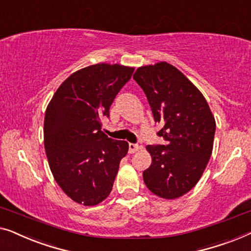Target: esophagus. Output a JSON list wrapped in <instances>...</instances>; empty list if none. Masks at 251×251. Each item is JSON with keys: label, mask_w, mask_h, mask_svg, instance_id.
<instances>
[{"label": "esophagus", "mask_w": 251, "mask_h": 251, "mask_svg": "<svg viewBox=\"0 0 251 251\" xmlns=\"http://www.w3.org/2000/svg\"><path fill=\"white\" fill-rule=\"evenodd\" d=\"M129 152L130 153H134V152H136V151L137 150H139L140 149V146H139V144H135V143H129Z\"/></svg>", "instance_id": "esophagus-1"}]
</instances>
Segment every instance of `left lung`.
Here are the masks:
<instances>
[{"mask_svg":"<svg viewBox=\"0 0 251 251\" xmlns=\"http://www.w3.org/2000/svg\"><path fill=\"white\" fill-rule=\"evenodd\" d=\"M133 78L162 125L157 135L166 141L147 147L152 162L143 181L156 196L176 199L197 184L210 159L215 118L201 92L167 62L140 67Z\"/></svg>","mask_w":251,"mask_h":251,"instance_id":"8db88e82","label":"left lung"}]
</instances>
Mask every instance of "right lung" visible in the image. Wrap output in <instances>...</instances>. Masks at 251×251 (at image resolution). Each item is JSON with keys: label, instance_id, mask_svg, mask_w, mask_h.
Returning a JSON list of instances; mask_svg holds the SVG:
<instances>
[{"label": "right lung", "instance_id": "right-lung-1", "mask_svg": "<svg viewBox=\"0 0 251 251\" xmlns=\"http://www.w3.org/2000/svg\"><path fill=\"white\" fill-rule=\"evenodd\" d=\"M134 68L98 63L74 73L56 90L44 118L49 166L62 191L84 206L100 203L111 192L126 141L102 132L116 95Z\"/></svg>", "mask_w": 251, "mask_h": 251}]
</instances>
